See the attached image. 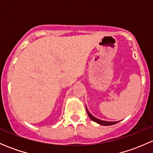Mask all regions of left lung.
Segmentation results:
<instances>
[{
    "label": "left lung",
    "instance_id": "left-lung-1",
    "mask_svg": "<svg viewBox=\"0 0 153 153\" xmlns=\"http://www.w3.org/2000/svg\"><path fill=\"white\" fill-rule=\"evenodd\" d=\"M86 112H87L88 115H89V117L90 118L91 120H92V121H95V122L98 123V124L103 125V126H110V125L115 124L118 122H119V121H102V120H100L98 119V118H96L95 117H94L92 114H90V112L88 111V109L86 106Z\"/></svg>",
    "mask_w": 153,
    "mask_h": 153
}]
</instances>
